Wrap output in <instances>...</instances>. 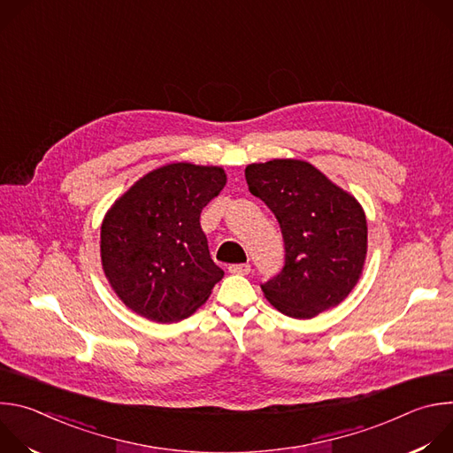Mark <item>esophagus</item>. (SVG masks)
<instances>
[{"label":"esophagus","instance_id":"obj_1","mask_svg":"<svg viewBox=\"0 0 453 453\" xmlns=\"http://www.w3.org/2000/svg\"><path fill=\"white\" fill-rule=\"evenodd\" d=\"M229 273L236 274V276H245L250 273V265L249 264H233V265H229Z\"/></svg>","mask_w":453,"mask_h":453}]
</instances>
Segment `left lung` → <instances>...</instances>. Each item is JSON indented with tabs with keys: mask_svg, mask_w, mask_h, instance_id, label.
<instances>
[{
	"mask_svg": "<svg viewBox=\"0 0 453 453\" xmlns=\"http://www.w3.org/2000/svg\"><path fill=\"white\" fill-rule=\"evenodd\" d=\"M249 191L280 222L285 265L262 285L269 303L294 319L337 306L357 285L367 254L362 206L315 166L273 159L245 168Z\"/></svg>",
	"mask_w": 453,
	"mask_h": 453,
	"instance_id": "1",
	"label": "left lung"
}]
</instances>
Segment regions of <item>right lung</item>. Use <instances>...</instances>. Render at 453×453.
<instances>
[{
  "mask_svg": "<svg viewBox=\"0 0 453 453\" xmlns=\"http://www.w3.org/2000/svg\"><path fill=\"white\" fill-rule=\"evenodd\" d=\"M224 186L220 166L172 163L142 177L107 211L104 273L133 311L177 322L206 303L224 271L210 256L201 211Z\"/></svg>",
  "mask_w": 453,
  "mask_h": 453,
  "instance_id": "obj_1",
  "label": "right lung"
}]
</instances>
